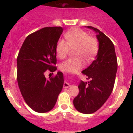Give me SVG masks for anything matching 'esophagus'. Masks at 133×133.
Segmentation results:
<instances>
[{"label":"esophagus","mask_w":133,"mask_h":133,"mask_svg":"<svg viewBox=\"0 0 133 133\" xmlns=\"http://www.w3.org/2000/svg\"><path fill=\"white\" fill-rule=\"evenodd\" d=\"M70 87V84H69V83H66V82H64V84H63V87L64 88H69Z\"/></svg>","instance_id":"obj_1"}]
</instances>
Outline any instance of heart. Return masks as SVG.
<instances>
[{
    "label": "heart",
    "mask_w": 133,
    "mask_h": 133,
    "mask_svg": "<svg viewBox=\"0 0 133 133\" xmlns=\"http://www.w3.org/2000/svg\"><path fill=\"white\" fill-rule=\"evenodd\" d=\"M66 41L60 40L56 46V56L59 58H65L70 49H75L77 58H70L60 64L61 70L66 72H77L85 65L83 59L92 61L98 50L97 40L90 36L84 30L78 28L70 29L64 35Z\"/></svg>",
    "instance_id": "heart-1"
}]
</instances>
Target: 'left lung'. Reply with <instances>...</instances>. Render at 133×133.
<instances>
[{
	"label": "left lung",
	"instance_id": "left-lung-1",
	"mask_svg": "<svg viewBox=\"0 0 133 133\" xmlns=\"http://www.w3.org/2000/svg\"><path fill=\"white\" fill-rule=\"evenodd\" d=\"M97 33L98 50L96 58L82 73L90 81L78 84L79 92L73 100L75 109L84 114L96 112L110 97L117 71V59L113 43L98 29L87 26Z\"/></svg>",
	"mask_w": 133,
	"mask_h": 133
}]
</instances>
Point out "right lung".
<instances>
[{"instance_id":"right-lung-1","label":"right lung","mask_w":133,"mask_h":133,"mask_svg":"<svg viewBox=\"0 0 133 133\" xmlns=\"http://www.w3.org/2000/svg\"><path fill=\"white\" fill-rule=\"evenodd\" d=\"M63 29L45 27L27 36L17 57V81L26 104L37 112L52 110L63 89L62 72L47 80L46 70H56V46Z\"/></svg>"}]
</instances>
